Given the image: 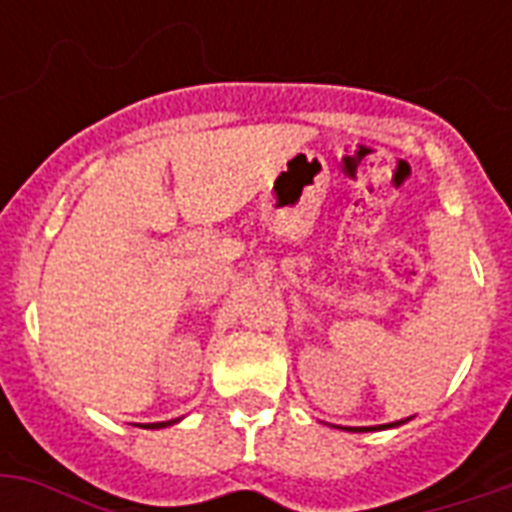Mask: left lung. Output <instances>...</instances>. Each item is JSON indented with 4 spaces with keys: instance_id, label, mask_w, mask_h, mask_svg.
Instances as JSON below:
<instances>
[{
    "instance_id": "1",
    "label": "left lung",
    "mask_w": 512,
    "mask_h": 512,
    "mask_svg": "<svg viewBox=\"0 0 512 512\" xmlns=\"http://www.w3.org/2000/svg\"><path fill=\"white\" fill-rule=\"evenodd\" d=\"M393 425H398V422H393ZM380 428H390V425H380ZM345 430H372V428H345Z\"/></svg>"
}]
</instances>
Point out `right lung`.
I'll return each mask as SVG.
<instances>
[{
    "mask_svg": "<svg viewBox=\"0 0 512 512\" xmlns=\"http://www.w3.org/2000/svg\"><path fill=\"white\" fill-rule=\"evenodd\" d=\"M164 425H170V422H154V425H148V428H164Z\"/></svg>",
    "mask_w": 512,
    "mask_h": 512,
    "instance_id": "add662e5",
    "label": "right lung"
}]
</instances>
